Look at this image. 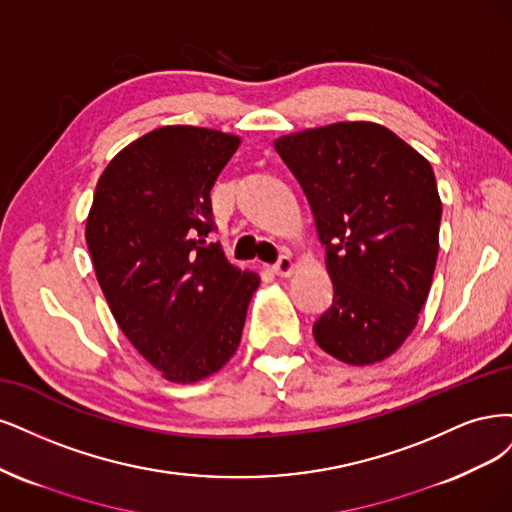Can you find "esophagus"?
I'll list each match as a JSON object with an SVG mask.
<instances>
[{
  "mask_svg": "<svg viewBox=\"0 0 512 512\" xmlns=\"http://www.w3.org/2000/svg\"><path fill=\"white\" fill-rule=\"evenodd\" d=\"M272 272L276 274V276H289L291 272H293V261H291V257L289 255H283L280 257L274 266H272Z\"/></svg>",
  "mask_w": 512,
  "mask_h": 512,
  "instance_id": "esophagus-1",
  "label": "esophagus"
}]
</instances>
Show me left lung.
I'll use <instances>...</instances> for the list:
<instances>
[{
    "label": "left lung",
    "mask_w": 512,
    "mask_h": 512,
    "mask_svg": "<svg viewBox=\"0 0 512 512\" xmlns=\"http://www.w3.org/2000/svg\"><path fill=\"white\" fill-rule=\"evenodd\" d=\"M274 148L306 193L334 285L312 336L342 364L387 359L434 278L442 202L430 161L370 121L295 131Z\"/></svg>",
    "instance_id": "left-lung-1"
}]
</instances>
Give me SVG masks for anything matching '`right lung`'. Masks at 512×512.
I'll return each mask as SVG.
<instances>
[{"instance_id": "1", "label": "right lung", "mask_w": 512, "mask_h": 512, "mask_svg": "<svg viewBox=\"0 0 512 512\" xmlns=\"http://www.w3.org/2000/svg\"><path fill=\"white\" fill-rule=\"evenodd\" d=\"M242 138L166 125L127 144L97 180L85 238L114 321L170 383L234 357L259 274L232 266L212 232L210 189Z\"/></svg>"}]
</instances>
